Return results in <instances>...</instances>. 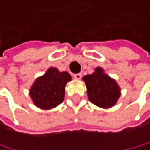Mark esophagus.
Listing matches in <instances>:
<instances>
[{
  "label": "esophagus",
  "mask_w": 150,
  "mask_h": 150,
  "mask_svg": "<svg viewBox=\"0 0 150 150\" xmlns=\"http://www.w3.org/2000/svg\"><path fill=\"white\" fill-rule=\"evenodd\" d=\"M74 77L76 78V79H80V78L82 77V74H81L80 73H78V74H74Z\"/></svg>",
  "instance_id": "esophagus-1"
}]
</instances>
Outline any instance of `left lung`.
<instances>
[{
  "mask_svg": "<svg viewBox=\"0 0 150 150\" xmlns=\"http://www.w3.org/2000/svg\"><path fill=\"white\" fill-rule=\"evenodd\" d=\"M83 80L92 103L102 108H109L118 100L121 90L116 81L105 74L101 68H97L95 73L85 76Z\"/></svg>",
  "mask_w": 150,
  "mask_h": 150,
  "instance_id": "obj_1",
  "label": "left lung"
}]
</instances>
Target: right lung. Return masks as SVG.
<instances>
[{
	"instance_id": "right-lung-1",
	"label": "right lung",
	"mask_w": 150,
	"mask_h": 150,
	"mask_svg": "<svg viewBox=\"0 0 150 150\" xmlns=\"http://www.w3.org/2000/svg\"><path fill=\"white\" fill-rule=\"evenodd\" d=\"M72 76L67 72H59L50 68L43 76L38 77L32 85L29 95L34 104L42 109H50L59 105L64 100L65 86Z\"/></svg>"
}]
</instances>
